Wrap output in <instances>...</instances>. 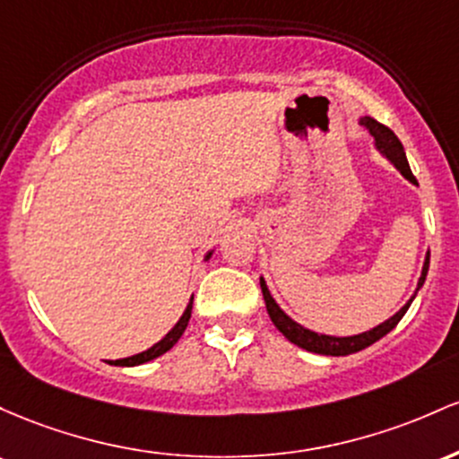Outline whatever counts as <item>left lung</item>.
Here are the masks:
<instances>
[{
	"label": "left lung",
	"instance_id": "left-lung-1",
	"mask_svg": "<svg viewBox=\"0 0 459 459\" xmlns=\"http://www.w3.org/2000/svg\"><path fill=\"white\" fill-rule=\"evenodd\" d=\"M358 123H359V126L367 127V130L370 132V136L375 138V149L382 153L385 160H388L390 164H394L396 171H401V175H403L408 182L419 186V182H416V178L410 171L408 158H405V149H403V145H401L399 138L394 136V132L390 130V127L382 126L379 121H375V118H370V117H359ZM427 271H429V251H427V255H425L423 271H420V277H419V284H416L414 295L408 299V303H405V306L401 307L399 312L393 314L388 321L379 323L377 327L368 329V332L355 333V336H329V333H318V332H312V329L299 325L297 321H292V318L288 316V314L281 310L280 306H277V301L271 295L269 286H266L264 277H260V286H262V295H264L266 312H269L273 325L280 329V332L284 333V336L292 344H297V347L306 349V351L318 353V355H351V353H358V351H362V349L370 347V344L377 342L379 338H384L385 333L393 332V329L396 327V323H399L401 318L405 316V312H408L411 301H414L416 292L423 288Z\"/></svg>",
	"mask_w": 459,
	"mask_h": 459
}]
</instances>
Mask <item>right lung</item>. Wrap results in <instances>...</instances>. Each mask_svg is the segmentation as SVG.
I'll return each mask as SVG.
<instances>
[{
  "label": "right lung",
  "mask_w": 459,
  "mask_h": 459,
  "mask_svg": "<svg viewBox=\"0 0 459 459\" xmlns=\"http://www.w3.org/2000/svg\"><path fill=\"white\" fill-rule=\"evenodd\" d=\"M212 254H214V249H210L208 254H205L204 262H208V260H210V255H212ZM190 312H193V297H190V301H188L186 310H184L182 316H179V321L175 323V325L171 327V332H169L167 336L162 338V341H158L156 344H153V347H149L147 351H141V353L132 355V358L115 359V362H110V364H115V367H138V364H145V362H152V359L160 358L162 353H167L169 349H173V344L178 342L179 338H182L184 329H186L188 321H190Z\"/></svg>",
  "instance_id": "right-lung-1"
}]
</instances>
